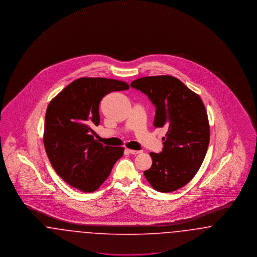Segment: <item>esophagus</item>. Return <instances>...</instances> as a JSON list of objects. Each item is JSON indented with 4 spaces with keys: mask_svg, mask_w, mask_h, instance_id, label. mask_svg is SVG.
Listing matches in <instances>:
<instances>
[{
    "mask_svg": "<svg viewBox=\"0 0 257 257\" xmlns=\"http://www.w3.org/2000/svg\"><path fill=\"white\" fill-rule=\"evenodd\" d=\"M126 151L128 152V153H130V154H133V155H137V154H140L142 151L141 150H133V149H126Z\"/></svg>",
    "mask_w": 257,
    "mask_h": 257,
    "instance_id": "34e87169",
    "label": "esophagus"
}]
</instances>
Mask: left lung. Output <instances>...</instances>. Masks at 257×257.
<instances>
[{
	"label": "left lung",
	"mask_w": 257,
	"mask_h": 257,
	"mask_svg": "<svg viewBox=\"0 0 257 257\" xmlns=\"http://www.w3.org/2000/svg\"><path fill=\"white\" fill-rule=\"evenodd\" d=\"M131 86L155 106L153 125L168 130L162 138V152L150 153L152 166L145 176L158 192L176 191L194 178L207 152L210 127L204 104L180 80L169 75L140 78Z\"/></svg>",
	"instance_id": "1"
}]
</instances>
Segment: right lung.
I'll return each instance as SVG.
<instances>
[{
    "instance_id": "right-lung-1",
    "label": "right lung",
    "mask_w": 257,
    "mask_h": 257,
    "mask_svg": "<svg viewBox=\"0 0 257 257\" xmlns=\"http://www.w3.org/2000/svg\"><path fill=\"white\" fill-rule=\"evenodd\" d=\"M128 88V84L118 80L80 78L48 105L43 142L50 163L66 183L82 192L97 190L122 157L123 147L98 143L91 127L100 123L102 98Z\"/></svg>"
}]
</instances>
